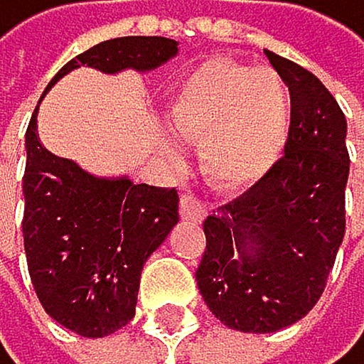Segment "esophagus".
I'll list each match as a JSON object with an SVG mask.
<instances>
[{
	"instance_id": "34e87169",
	"label": "esophagus",
	"mask_w": 364,
	"mask_h": 364,
	"mask_svg": "<svg viewBox=\"0 0 364 364\" xmlns=\"http://www.w3.org/2000/svg\"><path fill=\"white\" fill-rule=\"evenodd\" d=\"M181 214L186 219L203 221L207 217V203L198 193H193L191 188H183V193H181Z\"/></svg>"
}]
</instances>
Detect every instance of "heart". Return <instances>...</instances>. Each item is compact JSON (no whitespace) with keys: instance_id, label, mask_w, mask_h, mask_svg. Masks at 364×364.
I'll return each mask as SVG.
<instances>
[{"instance_id":"obj_1","label":"heart","mask_w":364,"mask_h":364,"mask_svg":"<svg viewBox=\"0 0 364 364\" xmlns=\"http://www.w3.org/2000/svg\"><path fill=\"white\" fill-rule=\"evenodd\" d=\"M169 124L181 138L203 140V169L212 181L243 183L282 154L291 95L274 71L207 61L176 85Z\"/></svg>"}]
</instances>
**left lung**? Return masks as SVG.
<instances>
[{"label": "left lung", "mask_w": 364, "mask_h": 364, "mask_svg": "<svg viewBox=\"0 0 364 364\" xmlns=\"http://www.w3.org/2000/svg\"><path fill=\"white\" fill-rule=\"evenodd\" d=\"M264 54L291 92L284 157L203 221L207 245L195 272L212 315L252 333L298 322L324 293L346 233L350 171L333 95L296 61Z\"/></svg>", "instance_id": "left-lung-1"}]
</instances>
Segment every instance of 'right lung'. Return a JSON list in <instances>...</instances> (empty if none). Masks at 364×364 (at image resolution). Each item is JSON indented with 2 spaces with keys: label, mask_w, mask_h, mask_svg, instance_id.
Instances as JSON below:
<instances>
[{
  "label": "right lung",
  "mask_w": 364,
  "mask_h": 364,
  "mask_svg": "<svg viewBox=\"0 0 364 364\" xmlns=\"http://www.w3.org/2000/svg\"><path fill=\"white\" fill-rule=\"evenodd\" d=\"M178 52L169 38H114L71 59L105 73L152 71ZM38 109L26 131L23 245L28 274L45 312L85 338H102L135 317L140 272L178 221L176 188L107 181L85 173L38 140Z\"/></svg>",
  "instance_id": "obj_1"
}]
</instances>
